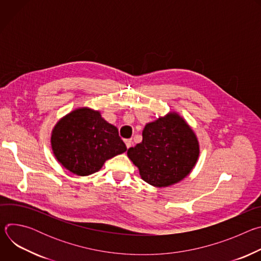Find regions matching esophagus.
Listing matches in <instances>:
<instances>
[{"mask_svg": "<svg viewBox=\"0 0 261 261\" xmlns=\"http://www.w3.org/2000/svg\"><path fill=\"white\" fill-rule=\"evenodd\" d=\"M125 143H126L127 148H129L132 145V139H125Z\"/></svg>", "mask_w": 261, "mask_h": 261, "instance_id": "obj_1", "label": "esophagus"}]
</instances>
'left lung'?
I'll list each match as a JSON object with an SVG mask.
<instances>
[{
	"mask_svg": "<svg viewBox=\"0 0 261 261\" xmlns=\"http://www.w3.org/2000/svg\"><path fill=\"white\" fill-rule=\"evenodd\" d=\"M127 155L144 181L167 187L191 172L199 156V144L185 120L170 113L146 124L142 141L130 147Z\"/></svg>",
	"mask_w": 261,
	"mask_h": 261,
	"instance_id": "1",
	"label": "left lung"
}]
</instances>
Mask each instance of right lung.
Listing matches in <instances>:
<instances>
[{
  "label": "right lung",
  "instance_id": "obj_1",
  "mask_svg": "<svg viewBox=\"0 0 261 261\" xmlns=\"http://www.w3.org/2000/svg\"><path fill=\"white\" fill-rule=\"evenodd\" d=\"M51 147L66 169L82 176L97 172L106 160L127 150L118 128L88 107L71 111L57 123Z\"/></svg>",
  "mask_w": 261,
  "mask_h": 261
}]
</instances>
